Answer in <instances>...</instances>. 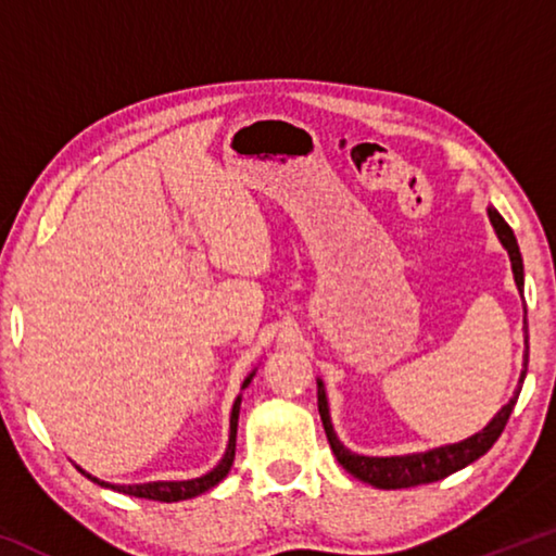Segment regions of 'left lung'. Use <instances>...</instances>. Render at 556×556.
<instances>
[{"label": "left lung", "instance_id": "obj_1", "mask_svg": "<svg viewBox=\"0 0 556 556\" xmlns=\"http://www.w3.org/2000/svg\"><path fill=\"white\" fill-rule=\"evenodd\" d=\"M488 218H491L493 230L501 240L503 248L507 250V257H510V267H513V277L517 291L525 299V267H522V255L520 248H517L515 232L510 225L503 220V215L497 213L493 205H488ZM527 316V312H525ZM527 357H530V336H527V318H525V353H522V372L520 380H517V388L513 392V397L507 404H503L497 409L495 417L488 421V425L476 431L473 437H468L464 441H456V444H446V446H437L429 451H417V454H402V456H365V454H355V451L345 448L343 441L336 437L333 421H331V409H328V397H326V388L324 380L318 378V414H321L328 444H331V451L336 454V460L341 464L348 473L355 476L357 481L370 483L375 488H382V491H394V488H412V485H421V483H434L446 478L456 470L466 468L468 464H473L476 458H481L488 454L497 437L503 434V429L510 419V414L515 409V402L520 397L525 375H527Z\"/></svg>", "mask_w": 556, "mask_h": 556}]
</instances>
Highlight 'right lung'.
Returning <instances> with one entry per match:
<instances>
[{"instance_id": "1", "label": "right lung", "mask_w": 556, "mask_h": 556, "mask_svg": "<svg viewBox=\"0 0 556 556\" xmlns=\"http://www.w3.org/2000/svg\"><path fill=\"white\" fill-rule=\"evenodd\" d=\"M257 370H252L248 378H244L242 388L244 390L248 384L255 378ZM240 402L242 394H238L232 402V412H230V437H228V446H225V454L218 460V466L211 468L208 473H203L199 478H188V481H152V483H131V485H119V483H108L100 481V478L90 476L88 470H83L80 466H75L80 470L83 476H88L92 483H98L102 488H112V491L125 493V495H135V497H147V501H159V503H178V501H188V497H195L211 488L218 485L225 476L230 473V466L235 460V437H238V417H240Z\"/></svg>"}]
</instances>
